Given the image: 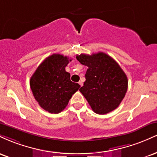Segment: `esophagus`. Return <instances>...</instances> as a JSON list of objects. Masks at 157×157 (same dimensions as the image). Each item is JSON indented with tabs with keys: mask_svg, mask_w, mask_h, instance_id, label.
Segmentation results:
<instances>
[{
	"mask_svg": "<svg viewBox=\"0 0 157 157\" xmlns=\"http://www.w3.org/2000/svg\"><path fill=\"white\" fill-rule=\"evenodd\" d=\"M79 84H80V86H82V85H83V83H82V81H79V82H78Z\"/></svg>",
	"mask_w": 157,
	"mask_h": 157,
	"instance_id": "34e87169",
	"label": "esophagus"
}]
</instances>
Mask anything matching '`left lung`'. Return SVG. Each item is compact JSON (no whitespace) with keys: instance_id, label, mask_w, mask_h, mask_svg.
<instances>
[{"instance_id":"left-lung-1","label":"left lung","mask_w":157,"mask_h":157,"mask_svg":"<svg viewBox=\"0 0 157 157\" xmlns=\"http://www.w3.org/2000/svg\"><path fill=\"white\" fill-rule=\"evenodd\" d=\"M88 67L86 81L80 89L96 113L106 114L116 109L125 97L128 78L123 70L111 57L103 52L76 57Z\"/></svg>"}]
</instances>
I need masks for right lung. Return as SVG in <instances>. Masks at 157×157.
<instances>
[{"label": "right lung", "instance_id": "add662e5", "mask_svg": "<svg viewBox=\"0 0 157 157\" xmlns=\"http://www.w3.org/2000/svg\"><path fill=\"white\" fill-rule=\"evenodd\" d=\"M68 57L54 54L40 64L30 79L35 99L42 109L51 113L61 112L80 86L70 80L66 71Z\"/></svg>", "mask_w": 157, "mask_h": 157}]
</instances>
